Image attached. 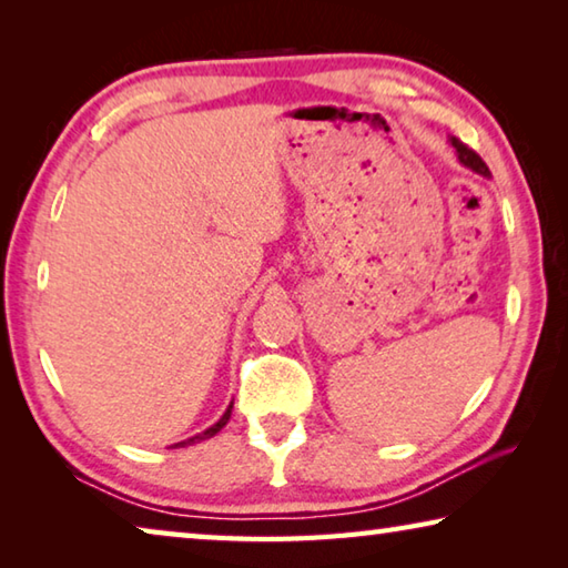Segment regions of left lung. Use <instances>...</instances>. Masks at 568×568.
<instances>
[{
  "mask_svg": "<svg viewBox=\"0 0 568 568\" xmlns=\"http://www.w3.org/2000/svg\"><path fill=\"white\" fill-rule=\"evenodd\" d=\"M448 142H450V145H454V150H456V158H458V162H460V165H464V168H468V170H474V172H476V175L491 178V172H488V168H486V162H484V160H480V158L476 155V152H474V150H470V148H466V145H464V142H460V140H456V138H450Z\"/></svg>",
  "mask_w": 568,
  "mask_h": 568,
  "instance_id": "obj_1",
  "label": "left lung"
}]
</instances>
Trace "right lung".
<instances>
[{"label": "right lung", "instance_id": "right-lung-1", "mask_svg": "<svg viewBox=\"0 0 568 568\" xmlns=\"http://www.w3.org/2000/svg\"><path fill=\"white\" fill-rule=\"evenodd\" d=\"M230 413H233V403H230V406H227V410L223 413V416H220V420H217V423H213V426H210L207 430H203V434L192 436V438H187V440H180V444H175V448L195 446V444H200V440H207V438H213L215 434H220V430H223V428H225V423L230 420Z\"/></svg>", "mask_w": 568, "mask_h": 568}]
</instances>
